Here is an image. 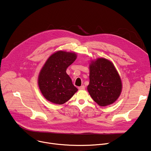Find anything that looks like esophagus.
I'll use <instances>...</instances> for the list:
<instances>
[{
    "mask_svg": "<svg viewBox=\"0 0 151 151\" xmlns=\"http://www.w3.org/2000/svg\"><path fill=\"white\" fill-rule=\"evenodd\" d=\"M85 89V86H81L80 87H78V89L79 90H84Z\"/></svg>",
    "mask_w": 151,
    "mask_h": 151,
    "instance_id": "1",
    "label": "esophagus"
}]
</instances>
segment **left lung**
Wrapping results in <instances>:
<instances>
[{
    "instance_id": "left-lung-1",
    "label": "left lung",
    "mask_w": 151,
    "mask_h": 151,
    "mask_svg": "<svg viewBox=\"0 0 151 151\" xmlns=\"http://www.w3.org/2000/svg\"><path fill=\"white\" fill-rule=\"evenodd\" d=\"M89 79L88 91L99 105L105 106L112 104L119 97L122 83L111 62L104 58L92 62Z\"/></svg>"
}]
</instances>
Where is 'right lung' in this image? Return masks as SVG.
<instances>
[{"label":"right lung","mask_w":151,"mask_h":151,"mask_svg":"<svg viewBox=\"0 0 151 151\" xmlns=\"http://www.w3.org/2000/svg\"><path fill=\"white\" fill-rule=\"evenodd\" d=\"M76 59L75 53L59 51L47 60L38 76L39 88L46 99L55 104H63L78 91L66 73Z\"/></svg>","instance_id":"obj_1"}]
</instances>
